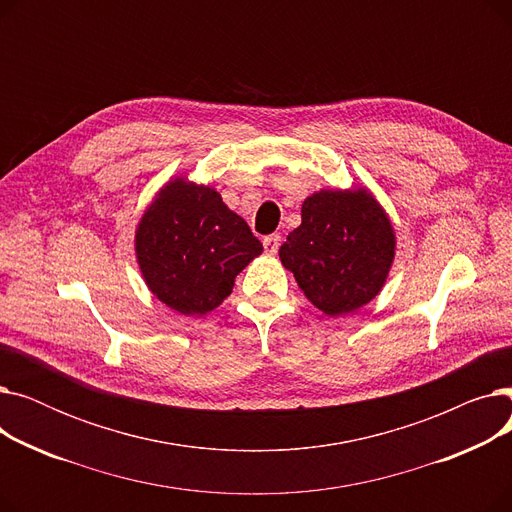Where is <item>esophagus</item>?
I'll return each mask as SVG.
<instances>
[{
    "instance_id": "34e87169",
    "label": "esophagus",
    "mask_w": 512,
    "mask_h": 512,
    "mask_svg": "<svg viewBox=\"0 0 512 512\" xmlns=\"http://www.w3.org/2000/svg\"><path fill=\"white\" fill-rule=\"evenodd\" d=\"M263 247H265V253L276 255L278 249H280V234L265 236V238H263Z\"/></svg>"
}]
</instances>
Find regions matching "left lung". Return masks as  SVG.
Here are the masks:
<instances>
[{"instance_id": "8db88e82", "label": "left lung", "mask_w": 512, "mask_h": 512, "mask_svg": "<svg viewBox=\"0 0 512 512\" xmlns=\"http://www.w3.org/2000/svg\"><path fill=\"white\" fill-rule=\"evenodd\" d=\"M301 226L280 247L307 299L338 317L367 305L386 282L394 232L367 191H319L305 199Z\"/></svg>"}]
</instances>
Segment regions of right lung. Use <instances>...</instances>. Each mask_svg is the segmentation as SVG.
<instances>
[{"label": "right lung", "instance_id": "obj_1", "mask_svg": "<svg viewBox=\"0 0 512 512\" xmlns=\"http://www.w3.org/2000/svg\"><path fill=\"white\" fill-rule=\"evenodd\" d=\"M263 245L209 186L174 180L137 230V257L155 297L182 315H203L232 292Z\"/></svg>", "mask_w": 512, "mask_h": 512}]
</instances>
